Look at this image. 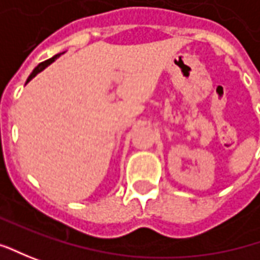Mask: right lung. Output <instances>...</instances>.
Returning a JSON list of instances; mask_svg holds the SVG:
<instances>
[{
	"instance_id": "obj_1",
	"label": "right lung",
	"mask_w": 260,
	"mask_h": 260,
	"mask_svg": "<svg viewBox=\"0 0 260 260\" xmlns=\"http://www.w3.org/2000/svg\"><path fill=\"white\" fill-rule=\"evenodd\" d=\"M61 54H63V53H60V54H56V56H53V57L49 58V60H46V61H43V63H40V64L37 66V68H36V69H34V70H32L31 75H30V76H28V79H27V82H30V80H31L32 77L37 76V75H39L40 72H43V70H44V69L47 68V66H50V64H51V63H53V61H54L56 58L60 57Z\"/></svg>"
}]
</instances>
